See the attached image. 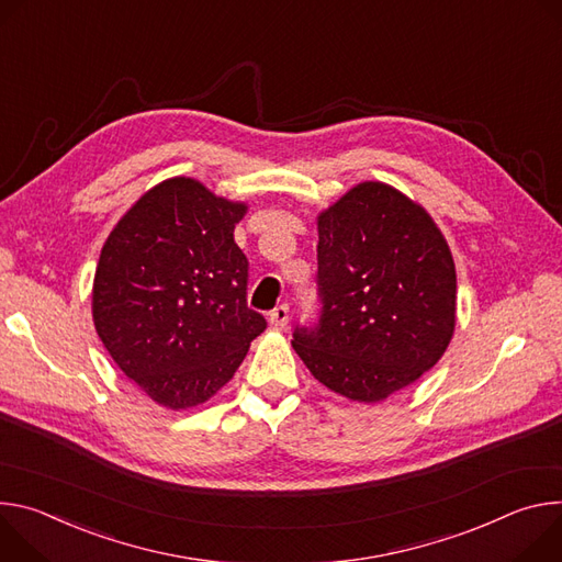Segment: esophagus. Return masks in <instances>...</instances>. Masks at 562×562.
<instances>
[{"label": "esophagus", "mask_w": 562, "mask_h": 562, "mask_svg": "<svg viewBox=\"0 0 562 562\" xmlns=\"http://www.w3.org/2000/svg\"><path fill=\"white\" fill-rule=\"evenodd\" d=\"M288 322H290V305L281 303L270 313V326L277 330H283L288 326Z\"/></svg>", "instance_id": "1"}]
</instances>
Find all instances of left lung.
<instances>
[{
	"mask_svg": "<svg viewBox=\"0 0 562 562\" xmlns=\"http://www.w3.org/2000/svg\"><path fill=\"white\" fill-rule=\"evenodd\" d=\"M315 324L292 346L330 391L380 402L445 355L456 266L430 216L384 182H361L319 216Z\"/></svg>",
	"mask_w": 562,
	"mask_h": 562,
	"instance_id": "1",
	"label": "left lung"
}]
</instances>
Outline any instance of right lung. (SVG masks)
I'll return each mask as SVG.
<instances>
[{
	"label": "right lung",
	"mask_w": 562,
	"mask_h": 562,
	"mask_svg": "<svg viewBox=\"0 0 562 562\" xmlns=\"http://www.w3.org/2000/svg\"><path fill=\"white\" fill-rule=\"evenodd\" d=\"M245 205L192 178L149 190L109 234L93 283L104 348L154 402L190 408L225 386L268 322L247 307L234 243Z\"/></svg>",
	"instance_id": "add662e5"
}]
</instances>
